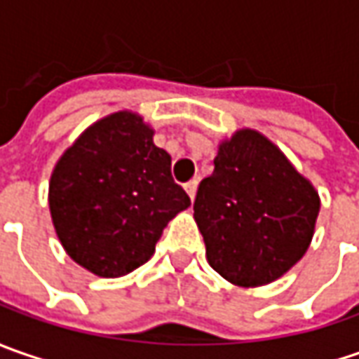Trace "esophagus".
<instances>
[{
    "mask_svg": "<svg viewBox=\"0 0 359 359\" xmlns=\"http://www.w3.org/2000/svg\"><path fill=\"white\" fill-rule=\"evenodd\" d=\"M186 191H187V196L191 198V201H194V198H196V191H198V180H191V182H187Z\"/></svg>",
    "mask_w": 359,
    "mask_h": 359,
    "instance_id": "1",
    "label": "esophagus"
}]
</instances>
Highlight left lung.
Instances as JSON below:
<instances>
[{"label": "left lung", "instance_id": "1", "mask_svg": "<svg viewBox=\"0 0 359 359\" xmlns=\"http://www.w3.org/2000/svg\"><path fill=\"white\" fill-rule=\"evenodd\" d=\"M320 196L259 131L243 128L217 145L201 180L194 219L210 266L240 287L276 282L310 248Z\"/></svg>", "mask_w": 359, "mask_h": 359}]
</instances>
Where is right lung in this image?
<instances>
[{"instance_id":"1","label":"right lung","mask_w":359,"mask_h":359,"mask_svg":"<svg viewBox=\"0 0 359 359\" xmlns=\"http://www.w3.org/2000/svg\"><path fill=\"white\" fill-rule=\"evenodd\" d=\"M154 133L135 111L109 114L51 172L48 201L57 240L93 276L119 278L144 266L168 222L191 205Z\"/></svg>"}]
</instances>
